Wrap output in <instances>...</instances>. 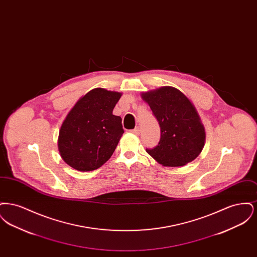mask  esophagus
<instances>
[{
  "instance_id": "34e87169",
  "label": "esophagus",
  "mask_w": 257,
  "mask_h": 257,
  "mask_svg": "<svg viewBox=\"0 0 257 257\" xmlns=\"http://www.w3.org/2000/svg\"><path fill=\"white\" fill-rule=\"evenodd\" d=\"M130 132H131V133H133V134L137 135V136H139L140 133H141V129H140V128H136V129L131 130Z\"/></svg>"
}]
</instances>
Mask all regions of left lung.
<instances>
[{"label":"left lung","mask_w":257,"mask_h":257,"mask_svg":"<svg viewBox=\"0 0 257 257\" xmlns=\"http://www.w3.org/2000/svg\"><path fill=\"white\" fill-rule=\"evenodd\" d=\"M160 126L157 147L147 153L166 167H180L196 159L204 147L205 132L194 105L177 88L163 86L144 93Z\"/></svg>","instance_id":"obj_1"}]
</instances>
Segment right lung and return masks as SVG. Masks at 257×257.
I'll return each mask as SVG.
<instances>
[{
	"label": "right lung",
	"instance_id": "1",
	"mask_svg": "<svg viewBox=\"0 0 257 257\" xmlns=\"http://www.w3.org/2000/svg\"><path fill=\"white\" fill-rule=\"evenodd\" d=\"M121 93L94 88L81 98L62 123L59 149L64 162L79 171H94L110 159L124 130L112 110Z\"/></svg>",
	"mask_w": 257,
	"mask_h": 257
}]
</instances>
